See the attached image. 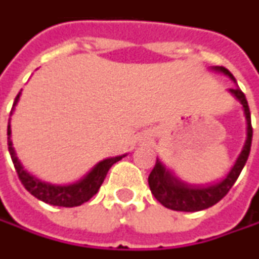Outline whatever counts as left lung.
Returning <instances> with one entry per match:
<instances>
[{"label":"left lung","instance_id":"8db88e82","mask_svg":"<svg viewBox=\"0 0 259 259\" xmlns=\"http://www.w3.org/2000/svg\"><path fill=\"white\" fill-rule=\"evenodd\" d=\"M213 70L224 73L231 80L236 81L234 76L225 67H214ZM230 92L240 101V104L243 106L246 125H247L246 126V142H244V146H243L236 164L233 165V168L230 170L227 178L221 180L219 183H214L210 186H197V185H189V183L182 182L170 170H167L165 165L156 158V164H155L153 170L150 171L147 182H149V188H150L153 197L164 207L178 211H198L209 209L228 194V191L233 188L237 178L240 176L243 167L249 158L253 131H252V123H250V112H249V106H247V100H246L244 94L240 91L239 86L230 89Z\"/></svg>","mask_w":259,"mask_h":259}]
</instances>
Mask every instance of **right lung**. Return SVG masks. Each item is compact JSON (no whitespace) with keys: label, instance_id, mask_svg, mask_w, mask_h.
Masks as SVG:
<instances>
[{"label":"right lung","instance_id":"1","mask_svg":"<svg viewBox=\"0 0 259 259\" xmlns=\"http://www.w3.org/2000/svg\"><path fill=\"white\" fill-rule=\"evenodd\" d=\"M20 92L17 94L16 100L13 103V109L19 101ZM12 109V110H13ZM7 145H9V152L12 156V161L15 164V168L17 171V176L20 179L22 185L25 186V189L28 192H31V195H34L35 198L52 204V206H59V207H76L80 206L83 203L89 201L100 189V186L103 185L104 179L107 176L110 167L114 162L120 161L125 155L122 156H114V158H107L101 162H98L86 176L80 179L76 183L71 185H50L46 182H41L40 179L34 178L32 175H29L20 164L19 158H17L15 147L12 143V128H10V119H9V128H7Z\"/></svg>","mask_w":259,"mask_h":259}]
</instances>
